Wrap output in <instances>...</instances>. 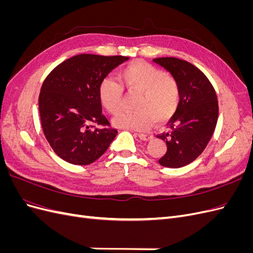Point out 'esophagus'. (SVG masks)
<instances>
[{
	"label": "esophagus",
	"instance_id": "esophagus-1",
	"mask_svg": "<svg viewBox=\"0 0 253 253\" xmlns=\"http://www.w3.org/2000/svg\"><path fill=\"white\" fill-rule=\"evenodd\" d=\"M137 136H138V138L143 140V141H148V140H151L153 138L152 135H148V134H142V133H138L137 134Z\"/></svg>",
	"mask_w": 253,
	"mask_h": 253
}]
</instances>
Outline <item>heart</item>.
Returning a JSON list of instances; mask_svg holds the SVG:
<instances>
[{"mask_svg":"<svg viewBox=\"0 0 253 253\" xmlns=\"http://www.w3.org/2000/svg\"><path fill=\"white\" fill-rule=\"evenodd\" d=\"M117 82L104 78L98 85L99 102L110 114H116L121 106L122 89L139 91L135 104L136 112H120L113 118L116 127L145 131L154 124L169 120L177 111L180 101L178 82L159 68L143 61L122 67Z\"/></svg>","mask_w":253,"mask_h":253,"instance_id":"heart-1","label":"heart"}]
</instances>
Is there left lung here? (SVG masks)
Here are the masks:
<instances>
[{"mask_svg": "<svg viewBox=\"0 0 253 253\" xmlns=\"http://www.w3.org/2000/svg\"><path fill=\"white\" fill-rule=\"evenodd\" d=\"M153 61L178 82L180 101L168 122L169 131L157 136L167 144L158 163L167 168H181L200 156L215 129L218 118L217 97L205 74L185 60L173 57Z\"/></svg>", "mask_w": 253, "mask_h": 253, "instance_id": "8db88e82", "label": "left lung"}]
</instances>
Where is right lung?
I'll return each instance as SVG.
<instances>
[{
    "label": "right lung",
    "mask_w": 253,
    "mask_h": 253,
    "mask_svg": "<svg viewBox=\"0 0 253 253\" xmlns=\"http://www.w3.org/2000/svg\"><path fill=\"white\" fill-rule=\"evenodd\" d=\"M128 57L81 53L53 68L44 80L39 112L45 137L65 162L85 166L104 154L117 135L98 99L99 83Z\"/></svg>",
    "instance_id": "add662e5"
}]
</instances>
